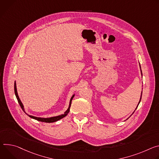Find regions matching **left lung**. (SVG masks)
<instances>
[{
	"mask_svg": "<svg viewBox=\"0 0 159 159\" xmlns=\"http://www.w3.org/2000/svg\"><path fill=\"white\" fill-rule=\"evenodd\" d=\"M139 66H140V65H139ZM140 69H141V67H140ZM141 73H142V70H141ZM141 99H142V95H141V97H140V100H139V103H138V105H139V102H140V101H141ZM138 107V106H137ZM137 108V107H136Z\"/></svg>",
	"mask_w": 159,
	"mask_h": 159,
	"instance_id": "1",
	"label": "left lung"
}]
</instances>
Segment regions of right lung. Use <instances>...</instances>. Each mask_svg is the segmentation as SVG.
Returning a JSON list of instances; mask_svg holds the SVG:
<instances>
[{
	"label": "right lung",
	"instance_id": "add662e5",
	"mask_svg": "<svg viewBox=\"0 0 159 159\" xmlns=\"http://www.w3.org/2000/svg\"><path fill=\"white\" fill-rule=\"evenodd\" d=\"M14 92H15V95H16V97L17 98V101H18V103L20 105V106L21 107V109H23V111L26 113V112L25 111V109H24V106L23 105L21 101V100L20 99V97L18 96V94H17V89H16V81L14 83ZM75 97V94L72 96V97L70 98V102H69V107L68 109H67V111L64 112V114H61L60 116H55V117H48V118H43V117H35V116H30V115H28V114H26L30 117L32 118V119H34L35 120H37L39 121H41V122H56L61 119H62L63 117H64L65 116H66L67 115V114L69 112V110H70V105H71V102H72V100L73 98V97Z\"/></svg>",
	"mask_w": 159,
	"mask_h": 159
}]
</instances>
